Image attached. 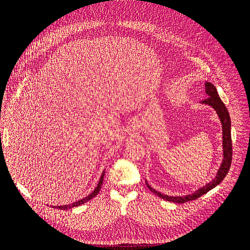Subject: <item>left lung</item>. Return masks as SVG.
Instances as JSON below:
<instances>
[{
  "label": "left lung",
  "instance_id": "obj_1",
  "mask_svg": "<svg viewBox=\"0 0 250 250\" xmlns=\"http://www.w3.org/2000/svg\"><path fill=\"white\" fill-rule=\"evenodd\" d=\"M206 93L208 94V98L206 100L201 101L202 104H208L210 105L213 107L217 113L219 118L221 120L222 123V129H223V162L221 164V167L219 168V171L217 173L216 178L210 181L209 184L207 186H204L203 188H200L199 190L196 191L195 193L191 195H187L183 196V197H172V196H168L162 194L160 192H157L154 188H151L148 183H146L147 187L149 190L157 195L160 198H163L167 201L170 202H175V203H185L191 200H195L199 197H201L202 195L207 194L208 191H210L211 188H214L216 186H218L221 181L224 179L226 176V174L229 173V170L230 168L231 165V160H232V144H231V133H230V118H229V113L228 111V108L222 102V100L219 97L216 87L211 84L209 82L206 83Z\"/></svg>",
  "mask_w": 250,
  "mask_h": 250
}]
</instances>
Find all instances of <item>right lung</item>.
Listing matches in <instances>:
<instances>
[{
    "label": "right lung",
    "instance_id": "right-lung-1",
    "mask_svg": "<svg viewBox=\"0 0 250 250\" xmlns=\"http://www.w3.org/2000/svg\"><path fill=\"white\" fill-rule=\"evenodd\" d=\"M103 178H104V172L102 173V175H101L100 180H99V184H98V186H97V188L94 190V192L90 193L88 196H86L85 198H83V199H81V200H79V201H77V202H74V203H72V204H69V206L57 207V208H59V209H67V208H74V207H78V206H81L82 203H85L86 201H88V200H90L92 198H94L95 196H96L98 193H99V191H100V188H101L102 184H103ZM53 208H55V207H53Z\"/></svg>",
    "mask_w": 250,
    "mask_h": 250
}]
</instances>
